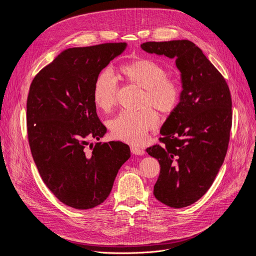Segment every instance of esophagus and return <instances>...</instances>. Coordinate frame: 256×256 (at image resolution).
Masks as SVG:
<instances>
[{
  "instance_id": "esophagus-1",
  "label": "esophagus",
  "mask_w": 256,
  "mask_h": 256,
  "mask_svg": "<svg viewBox=\"0 0 256 256\" xmlns=\"http://www.w3.org/2000/svg\"><path fill=\"white\" fill-rule=\"evenodd\" d=\"M130 151L132 154L134 155H138V156H142L144 154V149L140 148V147H136V146H132L130 147Z\"/></svg>"
}]
</instances>
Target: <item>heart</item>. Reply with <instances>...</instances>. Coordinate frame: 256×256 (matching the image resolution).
Instances as JSON below:
<instances>
[{
	"label": "heart",
	"instance_id": "obj_1",
	"mask_svg": "<svg viewBox=\"0 0 256 256\" xmlns=\"http://www.w3.org/2000/svg\"><path fill=\"white\" fill-rule=\"evenodd\" d=\"M120 76L130 84L142 89L136 112H124L109 122L112 134L122 142L140 144L148 132L157 128L159 116L152 106L167 114L174 112L181 95L177 81L168 79L166 70L148 58H138L120 68ZM116 83L110 72L104 70L98 75L93 87V102L103 112L112 110L116 105Z\"/></svg>",
	"mask_w": 256,
	"mask_h": 256
}]
</instances>
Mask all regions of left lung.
<instances>
[{
  "label": "left lung",
  "instance_id": "obj_1",
  "mask_svg": "<svg viewBox=\"0 0 256 256\" xmlns=\"http://www.w3.org/2000/svg\"><path fill=\"white\" fill-rule=\"evenodd\" d=\"M140 48L175 58L180 72V100L160 130L163 144L146 151L160 164L155 198L168 206L184 208L208 190L224 162L232 126L230 90L220 72L190 40L151 42Z\"/></svg>",
  "mask_w": 256,
  "mask_h": 256
}]
</instances>
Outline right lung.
<instances>
[{
  "mask_svg": "<svg viewBox=\"0 0 256 256\" xmlns=\"http://www.w3.org/2000/svg\"><path fill=\"white\" fill-rule=\"evenodd\" d=\"M126 42L62 50L36 75L27 98V132L33 160L50 190L62 204L88 210L110 194L130 147L98 142L106 134L93 102L100 72L126 48ZM95 144H90L92 140Z\"/></svg>",
  "mask_w": 256,
  "mask_h": 256,
  "instance_id": "1",
  "label": "right lung"
}]
</instances>
